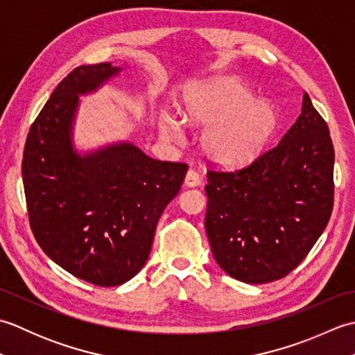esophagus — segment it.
I'll return each mask as SVG.
<instances>
[{"label":"esophagus","instance_id":"1","mask_svg":"<svg viewBox=\"0 0 355 355\" xmlns=\"http://www.w3.org/2000/svg\"><path fill=\"white\" fill-rule=\"evenodd\" d=\"M184 184H186L187 187L200 186V184H201V173L197 172L195 169H189V171H187V173H186Z\"/></svg>","mask_w":355,"mask_h":355}]
</instances>
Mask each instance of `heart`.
Here are the masks:
<instances>
[{"label": "heart", "mask_w": 355, "mask_h": 355, "mask_svg": "<svg viewBox=\"0 0 355 355\" xmlns=\"http://www.w3.org/2000/svg\"><path fill=\"white\" fill-rule=\"evenodd\" d=\"M186 123L209 126L202 135L206 155L223 166H244L253 162L273 134L277 114L268 102L256 101L253 93L235 79H215L192 88L182 108ZM166 139L180 137L172 120L162 123Z\"/></svg>", "instance_id": "obj_1"}]
</instances>
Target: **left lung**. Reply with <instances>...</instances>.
Segmentation results:
<instances>
[{"instance_id":"8db88e82","label":"left lung","mask_w":355,"mask_h":355,"mask_svg":"<svg viewBox=\"0 0 355 355\" xmlns=\"http://www.w3.org/2000/svg\"><path fill=\"white\" fill-rule=\"evenodd\" d=\"M206 232L225 273L247 284L286 276L310 253L334 205V146L304 94L275 148L238 171H207Z\"/></svg>"}]
</instances>
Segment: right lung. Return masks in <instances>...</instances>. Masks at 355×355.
<instances>
[{
	"mask_svg": "<svg viewBox=\"0 0 355 355\" xmlns=\"http://www.w3.org/2000/svg\"><path fill=\"white\" fill-rule=\"evenodd\" d=\"M119 71L103 62L67 74L30 126L22 157L37 244L69 273L99 286L122 285L145 266L157 223L187 172L186 163L155 160L131 143L76 153L71 128L79 94Z\"/></svg>",
	"mask_w": 355,
	"mask_h": 355,
	"instance_id": "right-lung-1",
	"label": "right lung"
}]
</instances>
